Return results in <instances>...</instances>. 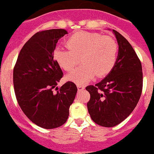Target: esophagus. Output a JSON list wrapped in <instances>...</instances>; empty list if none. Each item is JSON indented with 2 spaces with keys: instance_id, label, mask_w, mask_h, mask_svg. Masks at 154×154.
I'll return each mask as SVG.
<instances>
[{
  "instance_id": "1",
  "label": "esophagus",
  "mask_w": 154,
  "mask_h": 154,
  "mask_svg": "<svg viewBox=\"0 0 154 154\" xmlns=\"http://www.w3.org/2000/svg\"><path fill=\"white\" fill-rule=\"evenodd\" d=\"M77 89H78V91H82V90L85 89V86L82 85H77Z\"/></svg>"
}]
</instances>
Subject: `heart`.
<instances>
[{"label":"heart","instance_id":"b5f03b06","mask_svg":"<svg viewBox=\"0 0 154 154\" xmlns=\"http://www.w3.org/2000/svg\"><path fill=\"white\" fill-rule=\"evenodd\" d=\"M69 50L57 48L53 57L62 69L71 72L79 63L82 65L67 76L77 85L87 83L95 76L109 74L114 68L118 56V45L112 37L97 32H77L65 40Z\"/></svg>","mask_w":154,"mask_h":154}]
</instances>
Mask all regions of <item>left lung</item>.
<instances>
[{"instance_id":"left-lung-1","label":"left lung","mask_w":154,"mask_h":154,"mask_svg":"<svg viewBox=\"0 0 154 154\" xmlns=\"http://www.w3.org/2000/svg\"><path fill=\"white\" fill-rule=\"evenodd\" d=\"M119 45L114 68L105 78L85 89L90 94L88 111L96 124L113 127L129 117L141 97L143 73L140 59L129 42L112 29Z\"/></svg>"}]
</instances>
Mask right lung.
I'll return each mask as SVG.
<instances>
[{"label":"right lung","instance_id":"1","mask_svg":"<svg viewBox=\"0 0 154 154\" xmlns=\"http://www.w3.org/2000/svg\"><path fill=\"white\" fill-rule=\"evenodd\" d=\"M67 33L63 29L35 33L20 49L13 69L14 92L20 109L31 122L44 129L65 124L77 92L72 82L56 87L63 72L53 53L58 40Z\"/></svg>","mask_w":154,"mask_h":154}]
</instances>
